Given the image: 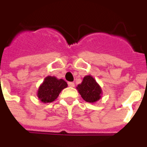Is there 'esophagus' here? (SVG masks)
I'll list each match as a JSON object with an SVG mask.
<instances>
[{"label":"esophagus","instance_id":"esophagus-1","mask_svg":"<svg viewBox=\"0 0 147 147\" xmlns=\"http://www.w3.org/2000/svg\"><path fill=\"white\" fill-rule=\"evenodd\" d=\"M68 85H69V87H74L75 86V83L72 82H68Z\"/></svg>","mask_w":147,"mask_h":147}]
</instances>
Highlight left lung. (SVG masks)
Wrapping results in <instances>:
<instances>
[{
	"mask_svg": "<svg viewBox=\"0 0 147 147\" xmlns=\"http://www.w3.org/2000/svg\"><path fill=\"white\" fill-rule=\"evenodd\" d=\"M76 88L86 102L95 103L101 98L102 89L92 76H85Z\"/></svg>",
	"mask_w": 147,
	"mask_h": 147,
	"instance_id": "1",
	"label": "left lung"
}]
</instances>
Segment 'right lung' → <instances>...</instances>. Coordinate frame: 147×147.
<instances>
[{
	"mask_svg": "<svg viewBox=\"0 0 147 147\" xmlns=\"http://www.w3.org/2000/svg\"><path fill=\"white\" fill-rule=\"evenodd\" d=\"M67 86L66 82L63 79H59L55 76H47L38 88L37 97L42 103L53 102Z\"/></svg>",
	"mask_w": 147,
	"mask_h": 147,
	"instance_id": "obj_1",
	"label": "right lung"
}]
</instances>
